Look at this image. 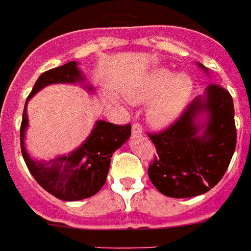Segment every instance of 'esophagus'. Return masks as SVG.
Segmentation results:
<instances>
[{
    "label": "esophagus",
    "instance_id": "obj_1",
    "mask_svg": "<svg viewBox=\"0 0 251 251\" xmlns=\"http://www.w3.org/2000/svg\"><path fill=\"white\" fill-rule=\"evenodd\" d=\"M132 135L133 136H141L142 135V128L140 124H133L132 126Z\"/></svg>",
    "mask_w": 251,
    "mask_h": 251
}]
</instances>
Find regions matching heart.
Returning a JSON list of instances; mask_svg holds the SVG:
<instances>
[{
	"instance_id": "heart-1",
	"label": "heart",
	"mask_w": 251,
	"mask_h": 251,
	"mask_svg": "<svg viewBox=\"0 0 251 251\" xmlns=\"http://www.w3.org/2000/svg\"><path fill=\"white\" fill-rule=\"evenodd\" d=\"M194 91L188 74H177L168 69H157L144 76L129 88L128 98L135 105L150 103L146 118L155 129H164L179 119Z\"/></svg>"
}]
</instances>
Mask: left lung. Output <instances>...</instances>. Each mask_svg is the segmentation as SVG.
Returning a JSON list of instances; mask_svg holds the SVG:
<instances>
[{
    "mask_svg": "<svg viewBox=\"0 0 251 251\" xmlns=\"http://www.w3.org/2000/svg\"><path fill=\"white\" fill-rule=\"evenodd\" d=\"M149 137L157 148L148 170L153 185L172 198L201 196L223 177L236 149L233 100L219 84H210L176 123Z\"/></svg>",
    "mask_w": 251,
    "mask_h": 251,
    "instance_id": "obj_1",
    "label": "left lung"
}]
</instances>
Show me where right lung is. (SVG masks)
Segmentation results:
<instances>
[{"label": "right lung", "instance_id": "1", "mask_svg": "<svg viewBox=\"0 0 251 251\" xmlns=\"http://www.w3.org/2000/svg\"><path fill=\"white\" fill-rule=\"evenodd\" d=\"M51 84H79L91 93L96 92V88L87 83V77L75 61L41 74L24 106L21 126L22 154L31 175L46 192L62 201H80L94 196L103 186L111 157L131 137V126L97 120L91 135L71 153L61 154L50 160L33 159L24 142L28 128L27 105L37 92Z\"/></svg>", "mask_w": 251, "mask_h": 251}]
</instances>
